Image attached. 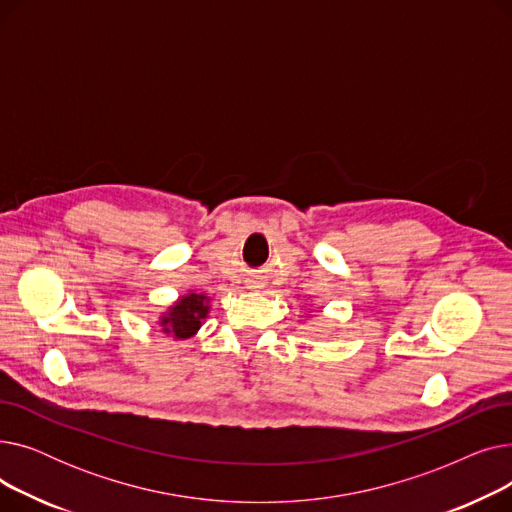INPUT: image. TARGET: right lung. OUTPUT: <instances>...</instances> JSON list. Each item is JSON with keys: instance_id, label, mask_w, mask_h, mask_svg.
Segmentation results:
<instances>
[{"instance_id": "add662e5", "label": "right lung", "mask_w": 512, "mask_h": 512, "mask_svg": "<svg viewBox=\"0 0 512 512\" xmlns=\"http://www.w3.org/2000/svg\"><path fill=\"white\" fill-rule=\"evenodd\" d=\"M207 313H209V297L197 292H188L159 317L161 332L172 334L176 340L191 338L201 328Z\"/></svg>"}]
</instances>
